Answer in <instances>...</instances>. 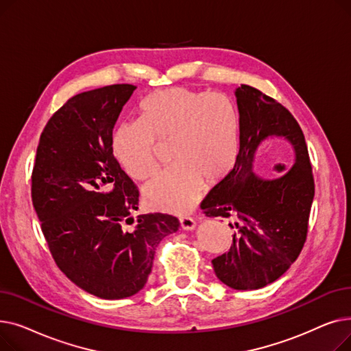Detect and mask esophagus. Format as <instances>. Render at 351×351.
Instances as JSON below:
<instances>
[{
	"label": "esophagus",
	"instance_id": "1",
	"mask_svg": "<svg viewBox=\"0 0 351 351\" xmlns=\"http://www.w3.org/2000/svg\"><path fill=\"white\" fill-rule=\"evenodd\" d=\"M179 225H180V228H182L183 230H193L195 226H196L195 220H193L192 217H189V216L182 217V219L179 220Z\"/></svg>",
	"mask_w": 351,
	"mask_h": 351
}]
</instances>
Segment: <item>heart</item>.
I'll use <instances>...</instances> for the list:
<instances>
[{
	"label": "heart",
	"mask_w": 351,
	"mask_h": 351,
	"mask_svg": "<svg viewBox=\"0 0 351 351\" xmlns=\"http://www.w3.org/2000/svg\"><path fill=\"white\" fill-rule=\"evenodd\" d=\"M241 139V118L225 94L173 86L152 92L138 106V121L119 125L110 151L122 171L135 180H146L159 166L158 145L171 146L175 165L143 189L147 208L188 213L205 183H223L234 168Z\"/></svg>",
	"instance_id": "1"
}]
</instances>
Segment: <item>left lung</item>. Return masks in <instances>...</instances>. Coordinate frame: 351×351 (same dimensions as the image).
I'll list each match as a JSON object with an SVG mask.
<instances>
[{"label":"left lung","mask_w":351,"mask_h":351,"mask_svg":"<svg viewBox=\"0 0 351 351\" xmlns=\"http://www.w3.org/2000/svg\"><path fill=\"white\" fill-rule=\"evenodd\" d=\"M241 114V147L228 179L200 204L212 217H233L237 229L228 253L212 261L220 282L236 290L265 287L298 259L307 239L315 178L300 125L290 110L250 85L236 89ZM285 136L297 163L285 176L261 180L252 173L254 152L265 138Z\"/></svg>","instance_id":"1"}]
</instances>
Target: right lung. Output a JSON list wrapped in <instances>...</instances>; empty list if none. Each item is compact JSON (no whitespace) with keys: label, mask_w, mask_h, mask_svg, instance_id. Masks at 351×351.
<instances>
[{"label":"right lung","mask_w":351,"mask_h":351,"mask_svg":"<svg viewBox=\"0 0 351 351\" xmlns=\"http://www.w3.org/2000/svg\"><path fill=\"white\" fill-rule=\"evenodd\" d=\"M135 89L115 84L68 99L44 128L31 175L32 205L53 262L77 286L109 300L145 286L156 246L179 228L166 213L131 217L139 192L110 139Z\"/></svg>","instance_id":"right-lung-1"}]
</instances>
